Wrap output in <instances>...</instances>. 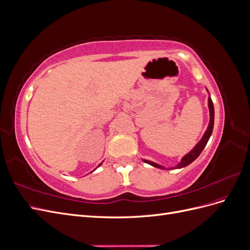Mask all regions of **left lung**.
Returning a JSON list of instances; mask_svg holds the SVG:
<instances>
[{"mask_svg": "<svg viewBox=\"0 0 250 250\" xmlns=\"http://www.w3.org/2000/svg\"><path fill=\"white\" fill-rule=\"evenodd\" d=\"M208 108H209V116H210V120H209V124H208V129L206 131V133H204L203 138L201 139V141L197 144V145L195 146V148L191 151V152H188L187 155H185L183 157V160H181V162L178 164V166L176 168H184L186 167V166L190 165L192 162H194L196 158H197L200 153L202 152V150L204 149V147L207 146L208 144V141L210 137L211 132H213V128H214V118H215V112H214V105H213V101H211L210 98H208ZM145 163L153 166V167H156V168H160V169H165L164 167H162V166L157 165L153 162H149V161H144Z\"/></svg>", "mask_w": 250, "mask_h": 250, "instance_id": "8db88e82", "label": "left lung"}]
</instances>
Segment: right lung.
<instances>
[{
  "instance_id": "obj_1",
  "label": "right lung",
  "mask_w": 250,
  "mask_h": 250,
  "mask_svg": "<svg viewBox=\"0 0 250 250\" xmlns=\"http://www.w3.org/2000/svg\"><path fill=\"white\" fill-rule=\"evenodd\" d=\"M99 166H100V165H99Z\"/></svg>"
}]
</instances>
